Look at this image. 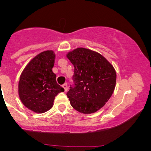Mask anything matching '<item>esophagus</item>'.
I'll return each mask as SVG.
<instances>
[{"mask_svg":"<svg viewBox=\"0 0 151 151\" xmlns=\"http://www.w3.org/2000/svg\"><path fill=\"white\" fill-rule=\"evenodd\" d=\"M62 87H63L64 89H65V91H67V84H63V85H62Z\"/></svg>","mask_w":151,"mask_h":151,"instance_id":"1","label":"esophagus"}]
</instances>
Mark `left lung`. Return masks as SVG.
<instances>
[{
    "label": "left lung",
    "instance_id": "left-lung-1",
    "mask_svg": "<svg viewBox=\"0 0 151 151\" xmlns=\"http://www.w3.org/2000/svg\"><path fill=\"white\" fill-rule=\"evenodd\" d=\"M67 58L74 67V85L67 93L71 106L82 114L97 111L115 89V69L101 54L84 47L70 52Z\"/></svg>",
    "mask_w": 151,
    "mask_h": 151
}]
</instances>
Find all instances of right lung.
Wrapping results in <instances>:
<instances>
[{"mask_svg": "<svg viewBox=\"0 0 151 151\" xmlns=\"http://www.w3.org/2000/svg\"><path fill=\"white\" fill-rule=\"evenodd\" d=\"M55 54L47 50L38 54L22 71L18 83L19 97L35 113H45L52 107L55 97L65 89L53 73Z\"/></svg>", "mask_w": 151, "mask_h": 151, "instance_id": "1", "label": "right lung"}]
</instances>
